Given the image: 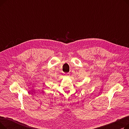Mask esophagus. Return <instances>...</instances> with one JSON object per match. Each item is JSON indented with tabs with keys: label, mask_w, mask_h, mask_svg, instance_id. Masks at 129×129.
<instances>
[{
	"label": "esophagus",
	"mask_w": 129,
	"mask_h": 129,
	"mask_svg": "<svg viewBox=\"0 0 129 129\" xmlns=\"http://www.w3.org/2000/svg\"><path fill=\"white\" fill-rule=\"evenodd\" d=\"M69 75H70V74H69V73H67V74H66V76H69Z\"/></svg>",
	"instance_id": "obj_1"
}]
</instances>
